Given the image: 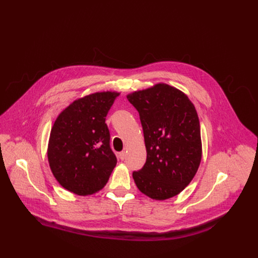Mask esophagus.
I'll list each match as a JSON object with an SVG mask.
<instances>
[{"label": "esophagus", "instance_id": "1", "mask_svg": "<svg viewBox=\"0 0 258 258\" xmlns=\"http://www.w3.org/2000/svg\"><path fill=\"white\" fill-rule=\"evenodd\" d=\"M118 158L120 159V161H124V159L126 158V152L125 151H121L118 153Z\"/></svg>", "mask_w": 258, "mask_h": 258}]
</instances>
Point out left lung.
<instances>
[{
  "label": "left lung",
  "mask_w": 258,
  "mask_h": 258,
  "mask_svg": "<svg viewBox=\"0 0 258 258\" xmlns=\"http://www.w3.org/2000/svg\"><path fill=\"white\" fill-rule=\"evenodd\" d=\"M142 122L147 159L134 171L139 190L150 199L164 201L180 193L202 159L201 126L188 96L167 84L127 95Z\"/></svg>",
  "instance_id": "left-lung-1"
}]
</instances>
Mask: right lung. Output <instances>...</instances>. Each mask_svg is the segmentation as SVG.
Returning a JSON list of instances; mask_svg holds the SVG:
<instances>
[{"label":"right lung","instance_id":"right-lung-1","mask_svg":"<svg viewBox=\"0 0 258 258\" xmlns=\"http://www.w3.org/2000/svg\"><path fill=\"white\" fill-rule=\"evenodd\" d=\"M118 92H96L70 104L51 128L48 162L58 183L78 195H90L107 183L116 165L105 122Z\"/></svg>","mask_w":258,"mask_h":258}]
</instances>
